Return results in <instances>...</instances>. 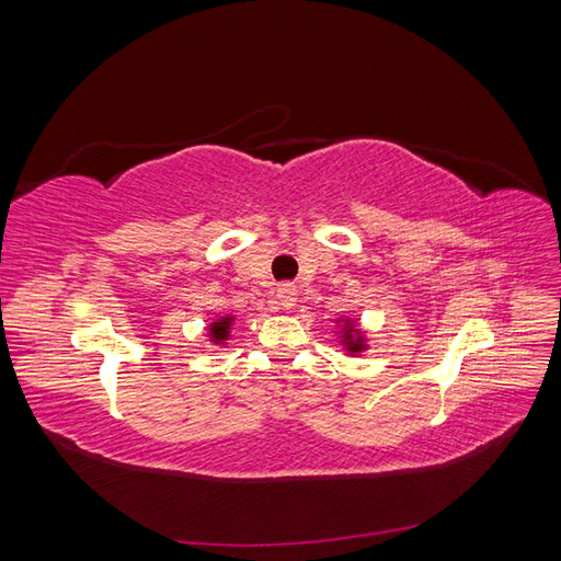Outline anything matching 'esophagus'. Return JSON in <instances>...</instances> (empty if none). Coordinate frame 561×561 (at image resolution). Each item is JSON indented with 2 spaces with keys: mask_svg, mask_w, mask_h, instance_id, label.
I'll use <instances>...</instances> for the list:
<instances>
[{
  "mask_svg": "<svg viewBox=\"0 0 561 561\" xmlns=\"http://www.w3.org/2000/svg\"><path fill=\"white\" fill-rule=\"evenodd\" d=\"M295 299H297V287L290 285V283H283V285L278 287V304H280V307H283V309L293 307Z\"/></svg>",
  "mask_w": 561,
  "mask_h": 561,
  "instance_id": "34e87169",
  "label": "esophagus"
}]
</instances>
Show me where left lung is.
I'll use <instances>...</instances> for the list:
<instances>
[{"instance_id":"8db88e82","label":"left lung","mask_w":561,"mask_h":561,"mask_svg":"<svg viewBox=\"0 0 561 561\" xmlns=\"http://www.w3.org/2000/svg\"><path fill=\"white\" fill-rule=\"evenodd\" d=\"M348 344H351V351H360L363 348L360 342H348Z\"/></svg>"}]
</instances>
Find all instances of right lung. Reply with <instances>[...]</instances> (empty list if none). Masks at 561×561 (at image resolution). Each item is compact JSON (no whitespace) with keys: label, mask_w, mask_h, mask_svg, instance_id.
I'll use <instances>...</instances> for the list:
<instances>
[{"label":"right lung","mask_w":561,"mask_h":561,"mask_svg":"<svg viewBox=\"0 0 561 561\" xmlns=\"http://www.w3.org/2000/svg\"><path fill=\"white\" fill-rule=\"evenodd\" d=\"M227 330H229V318L227 320H219L213 325V336L215 342H222V339H227Z\"/></svg>","instance_id":"obj_1"}]
</instances>
